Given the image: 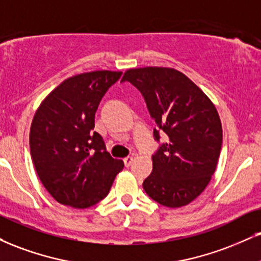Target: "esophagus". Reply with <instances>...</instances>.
<instances>
[{"label": "esophagus", "mask_w": 261, "mask_h": 261, "mask_svg": "<svg viewBox=\"0 0 261 261\" xmlns=\"http://www.w3.org/2000/svg\"><path fill=\"white\" fill-rule=\"evenodd\" d=\"M133 162H134L133 156H126V158L124 159V164H125V166H126V168H128V166L133 164Z\"/></svg>", "instance_id": "1"}]
</instances>
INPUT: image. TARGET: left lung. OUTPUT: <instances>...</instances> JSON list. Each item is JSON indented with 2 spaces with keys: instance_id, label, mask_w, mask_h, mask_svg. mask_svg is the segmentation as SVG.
I'll use <instances>...</instances> for the list:
<instances>
[{
  "instance_id": "left-lung-1",
  "label": "left lung",
  "mask_w": 261,
  "mask_h": 261,
  "mask_svg": "<svg viewBox=\"0 0 261 261\" xmlns=\"http://www.w3.org/2000/svg\"><path fill=\"white\" fill-rule=\"evenodd\" d=\"M128 81L142 93L150 117L168 142L153 154V170L143 190L169 208H180L205 190L216 170L222 144V126L214 103L181 71L172 68L128 69Z\"/></svg>"
}]
</instances>
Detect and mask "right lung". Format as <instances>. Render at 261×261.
<instances>
[{"instance_id":"obj_1","label":"right lung","mask_w":261,"mask_h":261,"mask_svg":"<svg viewBox=\"0 0 261 261\" xmlns=\"http://www.w3.org/2000/svg\"><path fill=\"white\" fill-rule=\"evenodd\" d=\"M121 71L96 70L68 77L42 100L30 127L37 176L63 205L85 209L109 193L124 168L95 128L98 105Z\"/></svg>"}]
</instances>
